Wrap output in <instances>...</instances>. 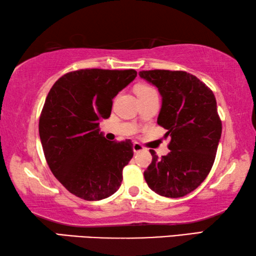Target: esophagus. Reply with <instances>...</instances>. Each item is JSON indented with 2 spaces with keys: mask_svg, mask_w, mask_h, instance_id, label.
Masks as SVG:
<instances>
[{
  "mask_svg": "<svg viewBox=\"0 0 256 256\" xmlns=\"http://www.w3.org/2000/svg\"><path fill=\"white\" fill-rule=\"evenodd\" d=\"M142 150H144V146L138 144V142H134V144H133V151H134V152H136V154L140 152V151H142Z\"/></svg>",
  "mask_w": 256,
  "mask_h": 256,
  "instance_id": "esophagus-1",
  "label": "esophagus"
}]
</instances>
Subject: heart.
I'll list each match as a JSON object with an SVG mask.
<instances>
[{
    "label": "heart",
    "mask_w": 256,
    "mask_h": 256,
    "mask_svg": "<svg viewBox=\"0 0 256 256\" xmlns=\"http://www.w3.org/2000/svg\"><path fill=\"white\" fill-rule=\"evenodd\" d=\"M136 92L138 94H151V92H156V90L152 88V86H146V84H138L136 86Z\"/></svg>",
    "instance_id": "heart-1"
}]
</instances>
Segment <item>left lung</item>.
<instances>
[{"label":"left lung","mask_w":256,"mask_h":256,"mask_svg":"<svg viewBox=\"0 0 256 256\" xmlns=\"http://www.w3.org/2000/svg\"><path fill=\"white\" fill-rule=\"evenodd\" d=\"M138 76L157 86L162 96L157 123L170 136V152L144 172L149 188L159 196L182 198L200 186L214 162L222 120L214 92L196 76L184 71L151 70Z\"/></svg>","instance_id":"left-lung-1"}]
</instances>
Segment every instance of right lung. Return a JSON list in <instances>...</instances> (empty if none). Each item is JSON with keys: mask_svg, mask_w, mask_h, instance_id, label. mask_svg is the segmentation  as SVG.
I'll use <instances>...</instances> for the list:
<instances>
[{"mask_svg": "<svg viewBox=\"0 0 256 256\" xmlns=\"http://www.w3.org/2000/svg\"><path fill=\"white\" fill-rule=\"evenodd\" d=\"M136 76V70L73 71L47 94L40 118L42 150L53 175L78 198L99 201L120 188L133 144L106 140L99 120L110 118L112 98Z\"/></svg>", "mask_w": 256, "mask_h": 256, "instance_id": "right-lung-1", "label": "right lung"}]
</instances>
